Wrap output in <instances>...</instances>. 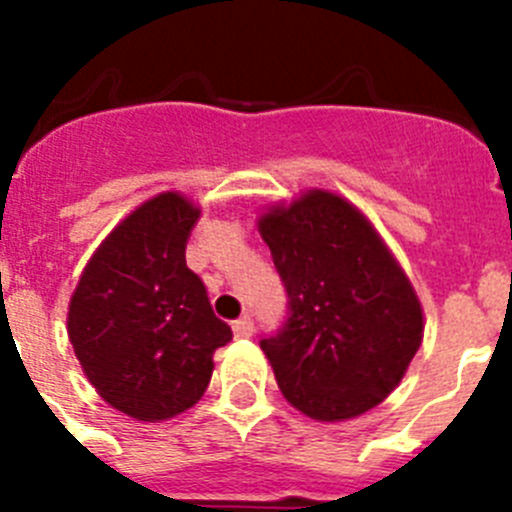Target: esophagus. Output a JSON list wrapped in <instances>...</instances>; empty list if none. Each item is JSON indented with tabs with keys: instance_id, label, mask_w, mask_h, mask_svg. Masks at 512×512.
<instances>
[{
	"instance_id": "obj_1",
	"label": "esophagus",
	"mask_w": 512,
	"mask_h": 512,
	"mask_svg": "<svg viewBox=\"0 0 512 512\" xmlns=\"http://www.w3.org/2000/svg\"><path fill=\"white\" fill-rule=\"evenodd\" d=\"M233 333H235V338H251L253 336V320L248 318V315L238 318L233 323Z\"/></svg>"
}]
</instances>
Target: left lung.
<instances>
[{
	"instance_id": "8db88e82",
	"label": "left lung",
	"mask_w": 512,
	"mask_h": 512,
	"mask_svg": "<svg viewBox=\"0 0 512 512\" xmlns=\"http://www.w3.org/2000/svg\"><path fill=\"white\" fill-rule=\"evenodd\" d=\"M289 297L261 338L279 390L315 420L377 408L423 341V307L374 225L351 202L310 189L259 217Z\"/></svg>"
}]
</instances>
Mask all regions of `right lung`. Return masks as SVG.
<instances>
[{
	"label": "right lung",
	"mask_w": 512,
	"mask_h": 512,
	"mask_svg": "<svg viewBox=\"0 0 512 512\" xmlns=\"http://www.w3.org/2000/svg\"><path fill=\"white\" fill-rule=\"evenodd\" d=\"M200 210L164 192L130 212L94 251L69 302L81 369L112 408L158 423L192 408L212 377V354L233 338L187 266Z\"/></svg>",
	"instance_id": "1"
}]
</instances>
